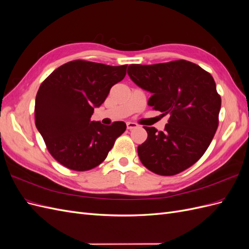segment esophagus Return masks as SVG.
<instances>
[{
    "instance_id": "34e87169",
    "label": "esophagus",
    "mask_w": 249,
    "mask_h": 249,
    "mask_svg": "<svg viewBox=\"0 0 249 249\" xmlns=\"http://www.w3.org/2000/svg\"><path fill=\"white\" fill-rule=\"evenodd\" d=\"M137 126H138V124H135V123H131V122L126 123V129H127V130H133V129H136Z\"/></svg>"
}]
</instances>
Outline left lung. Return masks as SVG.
Returning <instances> with one entry per match:
<instances>
[{
    "instance_id": "obj_1",
    "label": "left lung",
    "mask_w": 249,
    "mask_h": 249,
    "mask_svg": "<svg viewBox=\"0 0 249 249\" xmlns=\"http://www.w3.org/2000/svg\"><path fill=\"white\" fill-rule=\"evenodd\" d=\"M127 73L152 93L148 106L169 115L164 131L143 126L147 139L138 146L141 163L159 176H175L192 166L206 153L219 124L221 97L213 77L187 60L131 64Z\"/></svg>"
}]
</instances>
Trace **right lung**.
Here are the masks:
<instances>
[{"label":"right lung","mask_w":249,"mask_h":249,"mask_svg":"<svg viewBox=\"0 0 249 249\" xmlns=\"http://www.w3.org/2000/svg\"><path fill=\"white\" fill-rule=\"evenodd\" d=\"M126 64L111 66L73 60L59 66L36 94L35 124L49 153L64 167L90 170L106 159L126 125L90 122L94 107L126 73Z\"/></svg>","instance_id":"add662e5"}]
</instances>
